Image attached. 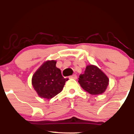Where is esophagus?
Instances as JSON below:
<instances>
[{
    "mask_svg": "<svg viewBox=\"0 0 134 134\" xmlns=\"http://www.w3.org/2000/svg\"><path fill=\"white\" fill-rule=\"evenodd\" d=\"M69 79H77V76L76 74H74L72 76H69Z\"/></svg>",
    "mask_w": 134,
    "mask_h": 134,
    "instance_id": "obj_1",
    "label": "esophagus"
}]
</instances>
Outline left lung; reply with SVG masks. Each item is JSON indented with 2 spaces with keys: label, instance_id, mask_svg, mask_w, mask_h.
Segmentation results:
<instances>
[{
  "label": "left lung",
  "instance_id": "1",
  "mask_svg": "<svg viewBox=\"0 0 134 134\" xmlns=\"http://www.w3.org/2000/svg\"><path fill=\"white\" fill-rule=\"evenodd\" d=\"M78 82L87 93L92 95H99L107 90L109 79L97 66L88 65L84 73L79 76Z\"/></svg>",
  "mask_w": 134,
  "mask_h": 134
}]
</instances>
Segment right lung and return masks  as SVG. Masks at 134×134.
Listing matches in <instances>:
<instances>
[{
	"mask_svg": "<svg viewBox=\"0 0 134 134\" xmlns=\"http://www.w3.org/2000/svg\"><path fill=\"white\" fill-rule=\"evenodd\" d=\"M55 60L44 62L32 77V85L38 95L51 99L62 91L68 78L62 76L60 69L56 67Z\"/></svg>",
	"mask_w": 134,
	"mask_h": 134,
	"instance_id": "obj_1",
	"label": "right lung"
}]
</instances>
